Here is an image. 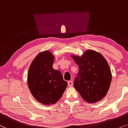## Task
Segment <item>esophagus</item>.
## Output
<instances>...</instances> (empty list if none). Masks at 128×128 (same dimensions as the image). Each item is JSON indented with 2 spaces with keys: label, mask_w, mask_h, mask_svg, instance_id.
Wrapping results in <instances>:
<instances>
[{
  "label": "esophagus",
  "mask_w": 128,
  "mask_h": 128,
  "mask_svg": "<svg viewBox=\"0 0 128 128\" xmlns=\"http://www.w3.org/2000/svg\"><path fill=\"white\" fill-rule=\"evenodd\" d=\"M68 85L69 86H73V82L72 81H68Z\"/></svg>",
  "instance_id": "34e87169"
}]
</instances>
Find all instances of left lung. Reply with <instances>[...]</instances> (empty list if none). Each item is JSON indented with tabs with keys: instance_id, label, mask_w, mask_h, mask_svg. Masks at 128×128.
<instances>
[{
	"instance_id": "obj_1",
	"label": "left lung",
	"mask_w": 128,
	"mask_h": 128,
	"mask_svg": "<svg viewBox=\"0 0 128 128\" xmlns=\"http://www.w3.org/2000/svg\"><path fill=\"white\" fill-rule=\"evenodd\" d=\"M78 66L79 72L75 78L74 86L83 100L95 103L106 96L112 81L108 62L101 54L88 50L83 55H71Z\"/></svg>"
}]
</instances>
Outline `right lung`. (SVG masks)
I'll list each match as a JSON object with an SVG mask.
<instances>
[{"label":"right lung","mask_w":128,"mask_h":128,"mask_svg":"<svg viewBox=\"0 0 128 128\" xmlns=\"http://www.w3.org/2000/svg\"><path fill=\"white\" fill-rule=\"evenodd\" d=\"M54 60L49 51L40 52L32 62L27 74L32 94L37 101L46 105L57 102L68 85L60 71L52 68Z\"/></svg>","instance_id":"1"}]
</instances>
